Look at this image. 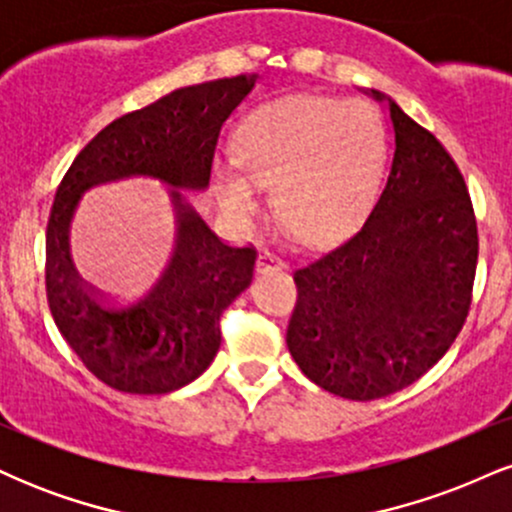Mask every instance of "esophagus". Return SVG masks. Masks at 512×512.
I'll return each mask as SVG.
<instances>
[{"label":"esophagus","instance_id":"1","mask_svg":"<svg viewBox=\"0 0 512 512\" xmlns=\"http://www.w3.org/2000/svg\"><path fill=\"white\" fill-rule=\"evenodd\" d=\"M257 267H260V272H269V269H281V267H284V260H281V257L276 255L274 250L264 248L260 252V257H257Z\"/></svg>","mask_w":512,"mask_h":512}]
</instances>
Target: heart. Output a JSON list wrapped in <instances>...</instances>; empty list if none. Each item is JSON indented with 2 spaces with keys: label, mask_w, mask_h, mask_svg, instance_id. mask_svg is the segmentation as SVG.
Listing matches in <instances>:
<instances>
[{
  "label": "heart",
  "mask_w": 512,
  "mask_h": 512,
  "mask_svg": "<svg viewBox=\"0 0 512 512\" xmlns=\"http://www.w3.org/2000/svg\"><path fill=\"white\" fill-rule=\"evenodd\" d=\"M238 157L219 166V190L238 216L255 214L276 182L279 216L308 243L351 231L378 197L387 166L383 117L363 103L286 96L245 120Z\"/></svg>",
  "instance_id": "obj_1"
}]
</instances>
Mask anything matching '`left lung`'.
I'll list each match as a JSON object with an SVG mask.
<instances>
[{"mask_svg": "<svg viewBox=\"0 0 512 512\" xmlns=\"http://www.w3.org/2000/svg\"><path fill=\"white\" fill-rule=\"evenodd\" d=\"M390 117L395 158L383 195L354 236L296 267L286 330L298 368L356 402L416 383L445 356L469 315L479 260L457 163L392 101Z\"/></svg>", "mask_w": 512, "mask_h": 512, "instance_id": "left-lung-1", "label": "left lung"}]
</instances>
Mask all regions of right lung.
Returning a JSON list of instances; mask_svg holds the SVG:
<instances>
[{"mask_svg": "<svg viewBox=\"0 0 512 512\" xmlns=\"http://www.w3.org/2000/svg\"><path fill=\"white\" fill-rule=\"evenodd\" d=\"M255 86L231 76L178 88L161 101L117 117L88 142L57 187L45 231V291L57 330L101 383L129 395H166L199 378L221 346V315L255 272V245H228L180 190L179 248L149 290L103 297L75 274L66 228L91 184L151 174L179 187L209 185L221 125Z\"/></svg>", "mask_w": 512, "mask_h": 512, "instance_id": "right-lung-1", "label": "right lung"}]
</instances>
